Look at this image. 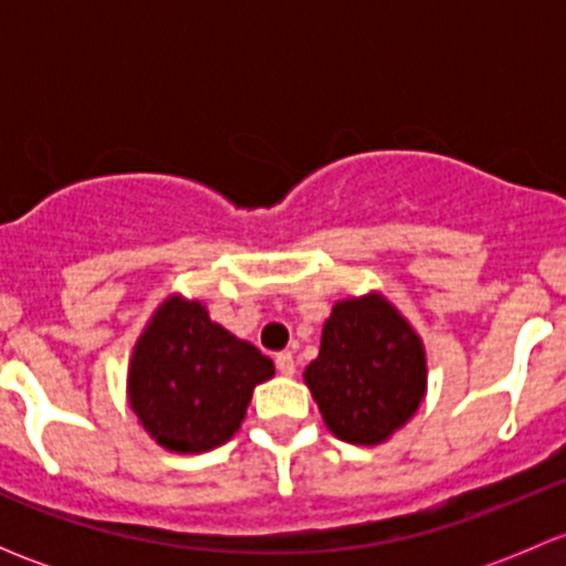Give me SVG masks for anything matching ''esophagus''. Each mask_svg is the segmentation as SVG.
Masks as SVG:
<instances>
[{"label":"esophagus","instance_id":"esophagus-1","mask_svg":"<svg viewBox=\"0 0 566 566\" xmlns=\"http://www.w3.org/2000/svg\"><path fill=\"white\" fill-rule=\"evenodd\" d=\"M273 361H276V369L284 375V378L295 375V358H293V353H290V350L276 353V358H273Z\"/></svg>","mask_w":566,"mask_h":566}]
</instances>
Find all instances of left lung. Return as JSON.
Here are the masks:
<instances>
[{
  "mask_svg": "<svg viewBox=\"0 0 566 566\" xmlns=\"http://www.w3.org/2000/svg\"><path fill=\"white\" fill-rule=\"evenodd\" d=\"M304 380L336 438L373 447L419 408L427 386L424 347L380 295L339 301Z\"/></svg>",
  "mask_w": 566,
  "mask_h": 566,
  "instance_id": "1",
  "label": "left lung"
}]
</instances>
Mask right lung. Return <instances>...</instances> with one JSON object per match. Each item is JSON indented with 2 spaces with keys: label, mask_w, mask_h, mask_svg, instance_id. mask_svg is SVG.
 Masks as SVG:
<instances>
[{
  "label": "right lung",
  "mask_w": 566,
  "mask_h": 566,
  "mask_svg": "<svg viewBox=\"0 0 566 566\" xmlns=\"http://www.w3.org/2000/svg\"><path fill=\"white\" fill-rule=\"evenodd\" d=\"M273 361L216 325L199 301L169 298L130 358L128 397L145 430L172 452H208L230 441L251 391Z\"/></svg>",
  "instance_id": "1"
}]
</instances>
